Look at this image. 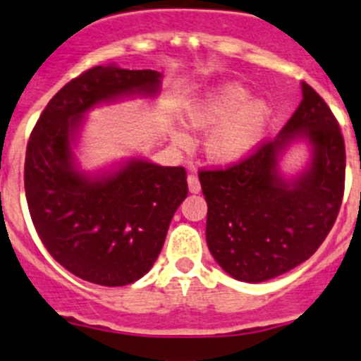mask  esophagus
Wrapping results in <instances>:
<instances>
[{"mask_svg":"<svg viewBox=\"0 0 361 361\" xmlns=\"http://www.w3.org/2000/svg\"><path fill=\"white\" fill-rule=\"evenodd\" d=\"M187 181H188V190H190L192 194H197V192L201 190V181H199V178L195 176L194 173L188 174Z\"/></svg>","mask_w":361,"mask_h":361,"instance_id":"esophagus-1","label":"esophagus"}]
</instances>
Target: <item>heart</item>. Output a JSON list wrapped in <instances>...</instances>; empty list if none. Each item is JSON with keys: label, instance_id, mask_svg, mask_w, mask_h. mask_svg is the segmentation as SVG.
Instances as JSON below:
<instances>
[{"label": "heart", "instance_id": "obj_1", "mask_svg": "<svg viewBox=\"0 0 361 361\" xmlns=\"http://www.w3.org/2000/svg\"><path fill=\"white\" fill-rule=\"evenodd\" d=\"M269 111L262 100H250V93L240 84H224L212 90L188 109L185 121L195 130L214 128L206 139V153L213 162L240 160L261 137ZM178 141L185 134L178 132Z\"/></svg>", "mask_w": 361, "mask_h": 361}]
</instances>
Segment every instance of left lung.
<instances>
[{
    "label": "left lung",
    "instance_id": "8db88e82",
    "mask_svg": "<svg viewBox=\"0 0 361 361\" xmlns=\"http://www.w3.org/2000/svg\"><path fill=\"white\" fill-rule=\"evenodd\" d=\"M302 93V104L274 141L233 166L199 171L208 202V248L236 281L264 282L302 264L337 220L345 181L344 137L330 107L307 82ZM300 137L313 145V164L295 182H284L278 153Z\"/></svg>",
    "mask_w": 361,
    "mask_h": 361
}]
</instances>
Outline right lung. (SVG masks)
I'll use <instances>...</instances> for the list:
<instances>
[{"label": "right lung", "mask_w": 361, "mask_h": 361, "mask_svg": "<svg viewBox=\"0 0 361 361\" xmlns=\"http://www.w3.org/2000/svg\"><path fill=\"white\" fill-rule=\"evenodd\" d=\"M160 77L93 66L49 100L27 141L24 190L33 226L49 254L82 281L118 288L148 274L188 194L185 167L132 159L116 173L90 178L73 160L87 111L120 97L155 95Z\"/></svg>", "instance_id": "obj_1"}]
</instances>
